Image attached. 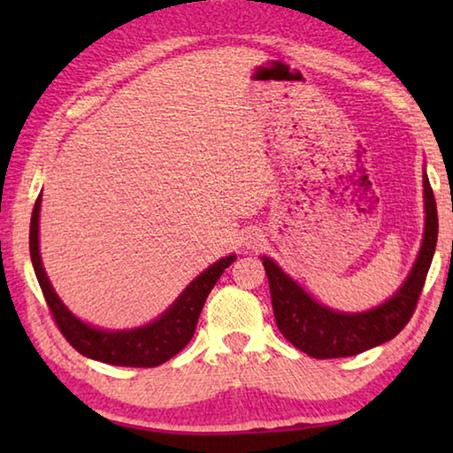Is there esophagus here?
Masks as SVG:
<instances>
[{
	"mask_svg": "<svg viewBox=\"0 0 453 453\" xmlns=\"http://www.w3.org/2000/svg\"><path fill=\"white\" fill-rule=\"evenodd\" d=\"M259 242H262V240H259V235L257 234H251L250 240H248V248H257Z\"/></svg>",
	"mask_w": 453,
	"mask_h": 453,
	"instance_id": "1",
	"label": "esophagus"
}]
</instances>
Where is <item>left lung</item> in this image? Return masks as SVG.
Wrapping results in <instances>:
<instances>
[{
    "instance_id": "left-lung-1",
    "label": "left lung",
    "mask_w": 453,
    "mask_h": 453,
    "mask_svg": "<svg viewBox=\"0 0 453 453\" xmlns=\"http://www.w3.org/2000/svg\"><path fill=\"white\" fill-rule=\"evenodd\" d=\"M424 199L426 232L416 265L392 300L375 310L364 313L327 310L326 305L311 300L272 259L264 257L275 324L291 346L318 359L348 357L394 340L408 326L416 311L421 289H424L435 242H438V208H435L434 189L429 186L426 173Z\"/></svg>"
}]
</instances>
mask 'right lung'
I'll list each match as a JSON object with an SVG mask.
<instances>
[{
    "instance_id": "add662e5",
    "label": "right lung",
    "mask_w": 453,
    "mask_h": 453,
    "mask_svg": "<svg viewBox=\"0 0 453 453\" xmlns=\"http://www.w3.org/2000/svg\"><path fill=\"white\" fill-rule=\"evenodd\" d=\"M40 205L42 194L35 199L32 224H29V254H32L37 281H40L53 321H56L58 329L64 334L65 340L70 342V346L78 349L81 356L97 359V362L126 367H156L172 359L175 354H180L194 337L197 318L202 313L211 288L216 286L226 267L235 262V256L219 259L202 275H197L183 289V294L175 300L172 308L153 324L129 329V332H105V329L91 327L72 316V311L61 303L58 294L53 291L40 257V237H37Z\"/></svg>"
}]
</instances>
